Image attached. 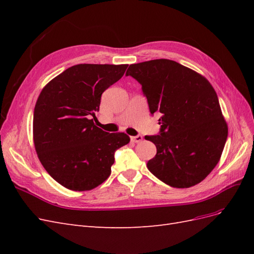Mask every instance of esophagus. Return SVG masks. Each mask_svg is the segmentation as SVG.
Here are the masks:
<instances>
[{
    "label": "esophagus",
    "mask_w": 254,
    "mask_h": 254,
    "mask_svg": "<svg viewBox=\"0 0 254 254\" xmlns=\"http://www.w3.org/2000/svg\"><path fill=\"white\" fill-rule=\"evenodd\" d=\"M143 140V136L142 135H135V136H131V141L133 143H140Z\"/></svg>",
    "instance_id": "1"
}]
</instances>
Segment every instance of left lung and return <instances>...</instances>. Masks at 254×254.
Wrapping results in <instances>:
<instances>
[{
  "instance_id": "left-lung-1",
  "label": "left lung",
  "mask_w": 254,
  "mask_h": 254,
  "mask_svg": "<svg viewBox=\"0 0 254 254\" xmlns=\"http://www.w3.org/2000/svg\"><path fill=\"white\" fill-rule=\"evenodd\" d=\"M142 84L150 113L160 112L151 174L173 188L196 186L217 165L228 137L218 97L204 76L170 59L130 64L126 72Z\"/></svg>"
}]
</instances>
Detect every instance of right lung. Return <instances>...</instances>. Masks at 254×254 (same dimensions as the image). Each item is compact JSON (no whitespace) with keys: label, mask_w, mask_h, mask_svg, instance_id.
<instances>
[{"label":"right lung","mask_w":254,"mask_h":254,"mask_svg":"<svg viewBox=\"0 0 254 254\" xmlns=\"http://www.w3.org/2000/svg\"><path fill=\"white\" fill-rule=\"evenodd\" d=\"M128 64H81L45 86L34 110L35 149L54 180L77 191L95 189L111 174L114 152L129 143L124 132L94 125L103 92L124 75Z\"/></svg>","instance_id":"obj_1"}]
</instances>
